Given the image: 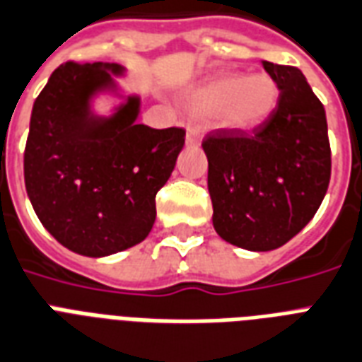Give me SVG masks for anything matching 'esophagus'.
<instances>
[{"label":"esophagus","instance_id":"obj_1","mask_svg":"<svg viewBox=\"0 0 362 362\" xmlns=\"http://www.w3.org/2000/svg\"><path fill=\"white\" fill-rule=\"evenodd\" d=\"M187 145H198L200 143V128L194 124L187 126Z\"/></svg>","mask_w":362,"mask_h":362}]
</instances>
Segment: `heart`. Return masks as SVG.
Here are the masks:
<instances>
[{"label": "heart", "mask_w": 362, "mask_h": 362, "mask_svg": "<svg viewBox=\"0 0 362 362\" xmlns=\"http://www.w3.org/2000/svg\"><path fill=\"white\" fill-rule=\"evenodd\" d=\"M279 102V90L272 77L225 74L215 77L190 96L196 113L217 115L223 128L251 132L270 119Z\"/></svg>", "instance_id": "b5f03b06"}]
</instances>
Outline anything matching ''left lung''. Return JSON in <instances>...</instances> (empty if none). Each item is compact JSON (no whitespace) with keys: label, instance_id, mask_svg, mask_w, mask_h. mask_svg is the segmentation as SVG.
<instances>
[{"label":"left lung","instance_id":"obj_1","mask_svg":"<svg viewBox=\"0 0 362 362\" xmlns=\"http://www.w3.org/2000/svg\"><path fill=\"white\" fill-rule=\"evenodd\" d=\"M279 88L276 111L251 132L226 128L204 137L213 226L249 251L285 245L312 221L330 181L323 103L295 66L262 60Z\"/></svg>","mask_w":362,"mask_h":362}]
</instances>
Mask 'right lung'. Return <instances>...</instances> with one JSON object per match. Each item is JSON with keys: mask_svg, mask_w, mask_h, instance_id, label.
<instances>
[{"mask_svg": "<svg viewBox=\"0 0 362 362\" xmlns=\"http://www.w3.org/2000/svg\"><path fill=\"white\" fill-rule=\"evenodd\" d=\"M119 64L56 67L32 109L24 183L41 225L69 251L105 257L143 242L156 217V192L185 145L183 128L137 124L139 98L103 119L90 98L115 88Z\"/></svg>", "mask_w": 362, "mask_h": 362, "instance_id": "right-lung-1", "label": "right lung"}]
</instances>
